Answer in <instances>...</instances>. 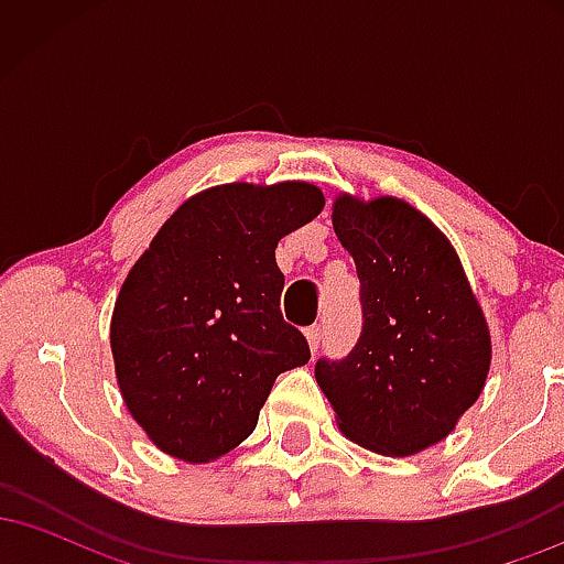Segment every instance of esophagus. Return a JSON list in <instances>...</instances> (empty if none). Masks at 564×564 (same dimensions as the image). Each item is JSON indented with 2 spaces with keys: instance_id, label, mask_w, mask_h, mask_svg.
<instances>
[{
  "instance_id": "obj_1",
  "label": "esophagus",
  "mask_w": 564,
  "mask_h": 564,
  "mask_svg": "<svg viewBox=\"0 0 564 564\" xmlns=\"http://www.w3.org/2000/svg\"><path fill=\"white\" fill-rule=\"evenodd\" d=\"M304 334H307L310 349H313V352H318V347H321V341H323V326H321V323H315V326H310Z\"/></svg>"
}]
</instances>
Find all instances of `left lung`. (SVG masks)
Wrapping results in <instances>:
<instances>
[{
    "label": "left lung",
    "mask_w": 564,
    "mask_h": 564,
    "mask_svg": "<svg viewBox=\"0 0 564 564\" xmlns=\"http://www.w3.org/2000/svg\"><path fill=\"white\" fill-rule=\"evenodd\" d=\"M334 230L360 278L364 332L315 379L339 430L368 451L435 445L480 398L490 334L448 238L405 200L339 196Z\"/></svg>",
    "instance_id": "1"
}]
</instances>
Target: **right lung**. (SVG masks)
I'll return each instance as SVG.
<instances>
[{"label": "right lung", "mask_w": 564, "mask_h": 564, "mask_svg": "<svg viewBox=\"0 0 564 564\" xmlns=\"http://www.w3.org/2000/svg\"><path fill=\"white\" fill-rule=\"evenodd\" d=\"M323 209L310 183L187 198L129 270L111 349L129 413L170 456L209 462L254 432L278 373L310 345L283 321L275 246Z\"/></svg>", "instance_id": "1"}]
</instances>
